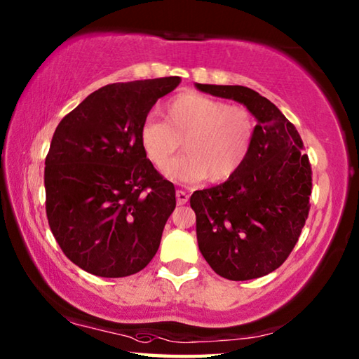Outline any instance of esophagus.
<instances>
[{
  "label": "esophagus",
  "mask_w": 359,
  "mask_h": 359,
  "mask_svg": "<svg viewBox=\"0 0 359 359\" xmlns=\"http://www.w3.org/2000/svg\"><path fill=\"white\" fill-rule=\"evenodd\" d=\"M175 199H177V204L182 205V204H185V202H188V194L185 191L177 190L175 191Z\"/></svg>",
  "instance_id": "1"
}]
</instances>
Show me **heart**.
Listing matches in <instances>:
<instances>
[{"instance_id": "b5f03b06", "label": "heart", "mask_w": 359, "mask_h": 359, "mask_svg": "<svg viewBox=\"0 0 359 359\" xmlns=\"http://www.w3.org/2000/svg\"><path fill=\"white\" fill-rule=\"evenodd\" d=\"M165 117L166 122L144 117L140 144L147 160L161 169L184 141L187 154L166 169L171 179L223 182L243 168L256 135V121L246 107L188 90L166 103Z\"/></svg>"}]
</instances>
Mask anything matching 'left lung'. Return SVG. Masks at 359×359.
I'll list each match as a JSON object with an SVG mask.
<instances>
[{"instance_id": "1", "label": "left lung", "mask_w": 359, "mask_h": 359, "mask_svg": "<svg viewBox=\"0 0 359 359\" xmlns=\"http://www.w3.org/2000/svg\"><path fill=\"white\" fill-rule=\"evenodd\" d=\"M207 94L243 103L257 119L251 152L224 184L194 191L198 245L217 275L248 281L279 269L309 215L312 169L293 123L245 86L196 84Z\"/></svg>"}]
</instances>
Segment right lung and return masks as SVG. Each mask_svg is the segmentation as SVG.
Here are the masks:
<instances>
[{
	"mask_svg": "<svg viewBox=\"0 0 359 359\" xmlns=\"http://www.w3.org/2000/svg\"><path fill=\"white\" fill-rule=\"evenodd\" d=\"M179 83L107 84L55 130L43 174L48 224L62 252L90 275H135L158 251L175 190L146 158L140 127Z\"/></svg>",
	"mask_w": 359,
	"mask_h": 359,
	"instance_id": "add662e5",
	"label": "right lung"
}]
</instances>
